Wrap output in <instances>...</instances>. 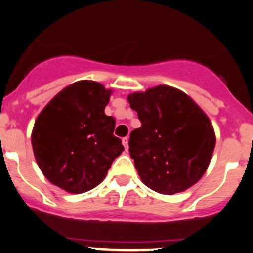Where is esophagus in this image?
Returning <instances> with one entry per match:
<instances>
[{"mask_svg": "<svg viewBox=\"0 0 253 253\" xmlns=\"http://www.w3.org/2000/svg\"><path fill=\"white\" fill-rule=\"evenodd\" d=\"M127 141H129V138L127 137H124L123 140H122V142H123V146L126 147V149H127V147H129V146H127Z\"/></svg>", "mask_w": 253, "mask_h": 253, "instance_id": "obj_1", "label": "esophagus"}]
</instances>
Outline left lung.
I'll list each match as a JSON object with an SVG mask.
<instances>
[{
	"label": "left lung",
	"mask_w": 253,
	"mask_h": 253,
	"mask_svg": "<svg viewBox=\"0 0 253 253\" xmlns=\"http://www.w3.org/2000/svg\"><path fill=\"white\" fill-rule=\"evenodd\" d=\"M141 122L129 138L141 181L162 194L197 183L210 164L216 136L209 117L178 89L158 85L127 96Z\"/></svg>",
	"instance_id": "left-lung-1"
}]
</instances>
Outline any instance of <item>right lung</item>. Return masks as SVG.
I'll list each match as a JSON object with an SVG mask.
<instances>
[{
  "label": "right lung",
  "instance_id": "1",
  "mask_svg": "<svg viewBox=\"0 0 253 253\" xmlns=\"http://www.w3.org/2000/svg\"><path fill=\"white\" fill-rule=\"evenodd\" d=\"M112 90L94 81L64 88L37 117L31 134L35 158L47 180L78 194L95 188L123 152L105 115Z\"/></svg>",
  "mask_w": 253,
  "mask_h": 253
}]
</instances>
